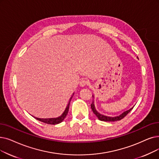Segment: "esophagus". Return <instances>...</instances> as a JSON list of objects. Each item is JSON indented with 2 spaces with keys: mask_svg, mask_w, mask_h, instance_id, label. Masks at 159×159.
<instances>
[{
  "mask_svg": "<svg viewBox=\"0 0 159 159\" xmlns=\"http://www.w3.org/2000/svg\"><path fill=\"white\" fill-rule=\"evenodd\" d=\"M87 84H88V81L85 79H82L80 81V86H82V87L85 86L86 85H87Z\"/></svg>",
  "mask_w": 159,
  "mask_h": 159,
  "instance_id": "34e87169",
  "label": "esophagus"
}]
</instances>
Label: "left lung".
Returning <instances> with one entry per match:
<instances>
[{
    "label": "left lung",
    "instance_id": "1",
    "mask_svg": "<svg viewBox=\"0 0 159 159\" xmlns=\"http://www.w3.org/2000/svg\"><path fill=\"white\" fill-rule=\"evenodd\" d=\"M138 58V57H137ZM93 98H94V96L93 95L92 96ZM134 107H133L132 108H130V109L126 110V111L123 112L122 114H121L119 116H114V117H112V116H105V115H102L101 114H100L99 112H98V111H97V110L95 109V105H94V101H93L92 103L91 104V108H92V110L93 112L95 114V115L98 117V118L101 120V121H119V120H121V119H123L124 117L126 116V115L129 113L131 110H132V109Z\"/></svg>",
    "mask_w": 159,
    "mask_h": 159
}]
</instances>
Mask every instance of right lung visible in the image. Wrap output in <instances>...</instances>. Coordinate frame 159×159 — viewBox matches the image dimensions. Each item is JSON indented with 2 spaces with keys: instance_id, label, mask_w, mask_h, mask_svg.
<instances>
[{
  "instance_id": "1",
  "label": "right lung",
  "mask_w": 159,
  "mask_h": 159,
  "mask_svg": "<svg viewBox=\"0 0 159 159\" xmlns=\"http://www.w3.org/2000/svg\"><path fill=\"white\" fill-rule=\"evenodd\" d=\"M74 95V93H73L72 96L70 98V101H69L68 104L64 110V112L62 113L61 116L57 117V118H36V117H34V118H36V120L41 121V122H43L45 123H47V124H50V125H56V124H58L61 122H62L64 121V120L65 119V118L66 117L68 111H69V107H70V102L71 100L73 98V96Z\"/></svg>"
}]
</instances>
